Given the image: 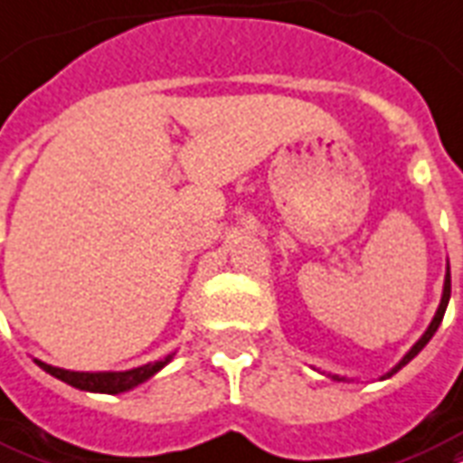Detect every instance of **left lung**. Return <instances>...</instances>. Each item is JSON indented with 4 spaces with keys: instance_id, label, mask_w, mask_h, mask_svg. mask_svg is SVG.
I'll use <instances>...</instances> for the list:
<instances>
[{
    "instance_id": "8db88e82",
    "label": "left lung",
    "mask_w": 463,
    "mask_h": 463,
    "mask_svg": "<svg viewBox=\"0 0 463 463\" xmlns=\"http://www.w3.org/2000/svg\"><path fill=\"white\" fill-rule=\"evenodd\" d=\"M449 294H451V277H449V271H447V279H444V294H442V303H439V308H437L435 317H432V323H430L428 333L422 335V337H420V340L415 342V345H412L411 352H408V354H405V357L401 359V364H398L396 369H393V372H391V373H396L398 369H403V366L408 364V362H411V359L415 357V354H418L420 349L425 347V345H428V342L432 340V335L437 333V327H439V323H442L444 310H447V303H449ZM391 373H388V376H391ZM335 379H337V376H335Z\"/></svg>"
}]
</instances>
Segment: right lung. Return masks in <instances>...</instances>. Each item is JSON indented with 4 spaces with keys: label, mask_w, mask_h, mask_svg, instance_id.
<instances>
[{
    "label": "right lung",
    "mask_w": 463,
    "mask_h": 463,
    "mask_svg": "<svg viewBox=\"0 0 463 463\" xmlns=\"http://www.w3.org/2000/svg\"><path fill=\"white\" fill-rule=\"evenodd\" d=\"M172 354H167L160 362H155V364H146V366H137V369H130V372H99V373H90V372H67V369H58V366L43 364V362H38L35 359V364L41 366L43 372H48L55 379L65 381L70 386L80 388V391H94V393H121V391H128V388L137 386V383H143L153 376L155 372H160L162 366L167 364Z\"/></svg>",
    "instance_id": "1"
}]
</instances>
